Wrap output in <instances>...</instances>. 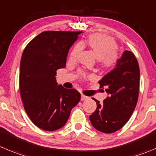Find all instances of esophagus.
Masks as SVG:
<instances>
[{"label":"esophagus","mask_w":156,"mask_h":156,"mask_svg":"<svg viewBox=\"0 0 156 156\" xmlns=\"http://www.w3.org/2000/svg\"><path fill=\"white\" fill-rule=\"evenodd\" d=\"M88 99V97L85 96V95L84 94H81V101H85V100Z\"/></svg>","instance_id":"obj_1"}]
</instances>
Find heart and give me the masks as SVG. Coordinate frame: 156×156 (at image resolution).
Masks as SVG:
<instances>
[{
  "label": "heart",
  "instance_id": "obj_1",
  "mask_svg": "<svg viewBox=\"0 0 156 156\" xmlns=\"http://www.w3.org/2000/svg\"><path fill=\"white\" fill-rule=\"evenodd\" d=\"M81 46H88L94 52L101 66L104 68L111 67L117 59V45L113 39L105 35L95 33L89 36L87 40L81 41L80 45L72 49L69 59L75 61L78 58Z\"/></svg>",
  "mask_w": 156,
  "mask_h": 156
}]
</instances>
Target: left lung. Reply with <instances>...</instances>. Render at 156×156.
Wrapping results in <instances>:
<instances>
[{"mask_svg":"<svg viewBox=\"0 0 156 156\" xmlns=\"http://www.w3.org/2000/svg\"><path fill=\"white\" fill-rule=\"evenodd\" d=\"M140 72L136 58L130 51L123 52L116 67L99 84L109 94L102 104L96 101L97 109L90 116L92 126L104 133L121 129L130 118L139 98Z\"/></svg>","mask_w":156,"mask_h":156,"instance_id":"1","label":"left lung"}]
</instances>
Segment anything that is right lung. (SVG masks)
I'll return each instance as SVG.
<instances>
[{
  "mask_svg": "<svg viewBox=\"0 0 156 156\" xmlns=\"http://www.w3.org/2000/svg\"><path fill=\"white\" fill-rule=\"evenodd\" d=\"M82 32L45 31L27 44L20 67V91L31 121L46 131L65 126L81 94L56 82V71L66 67L69 49Z\"/></svg>",
  "mask_w": 156,
  "mask_h": 156,
  "instance_id": "obj_1",
  "label": "right lung"
}]
</instances>
